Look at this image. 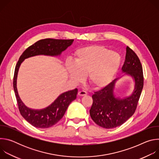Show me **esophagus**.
Returning <instances> with one entry per match:
<instances>
[{
	"instance_id": "34e87169",
	"label": "esophagus",
	"mask_w": 159,
	"mask_h": 159,
	"mask_svg": "<svg viewBox=\"0 0 159 159\" xmlns=\"http://www.w3.org/2000/svg\"><path fill=\"white\" fill-rule=\"evenodd\" d=\"M78 95L80 96H83L87 95V93L85 91H84V90H80V91L78 93Z\"/></svg>"
}]
</instances>
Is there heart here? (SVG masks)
<instances>
[{
  "label": "heart",
  "mask_w": 159,
  "mask_h": 159,
  "mask_svg": "<svg viewBox=\"0 0 159 159\" xmlns=\"http://www.w3.org/2000/svg\"><path fill=\"white\" fill-rule=\"evenodd\" d=\"M121 62L120 55L103 46L94 45L80 48L75 53L74 65L68 63L66 70L70 79L80 83L87 75L89 84L102 89L111 83L116 75Z\"/></svg>",
  "instance_id": "obj_1"
}]
</instances>
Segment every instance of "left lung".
Here are the masks:
<instances>
[{
    "instance_id": "8db88e82",
    "label": "left lung",
    "mask_w": 159,
    "mask_h": 159,
    "mask_svg": "<svg viewBox=\"0 0 159 159\" xmlns=\"http://www.w3.org/2000/svg\"><path fill=\"white\" fill-rule=\"evenodd\" d=\"M126 50L122 70L134 80V89L131 95L125 99L115 98L113 91L118 79H116L92 96L93 102L90 109V117L98 125L104 128L119 126L132 116L143 87V69L140 59L129 47Z\"/></svg>"
}]
</instances>
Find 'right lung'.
I'll return each instance as SVG.
<instances>
[{"mask_svg":"<svg viewBox=\"0 0 159 159\" xmlns=\"http://www.w3.org/2000/svg\"><path fill=\"white\" fill-rule=\"evenodd\" d=\"M74 39H57L47 38L38 41L28 47L19 57L16 64L13 87L22 116L33 126L39 128H47L57 124L63 116L69 104L76 99L78 90L75 89L60 95L49 106L42 109H33L26 107L20 100L17 90V76L19 68L25 59L31 57L44 55L49 56L60 55L72 44Z\"/></svg>","mask_w":159,"mask_h":159,"instance_id":"add662e5","label":"right lung"}]
</instances>
